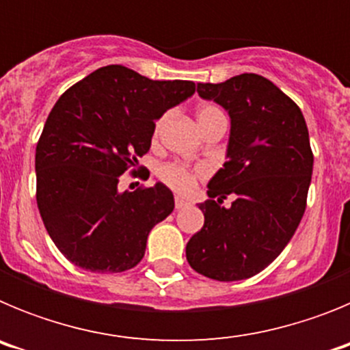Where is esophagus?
Wrapping results in <instances>:
<instances>
[{"label":"esophagus","instance_id":"34e87169","mask_svg":"<svg viewBox=\"0 0 350 350\" xmlns=\"http://www.w3.org/2000/svg\"><path fill=\"white\" fill-rule=\"evenodd\" d=\"M187 205H189V202H185L184 198L175 196V208L180 210V208H184V206H187Z\"/></svg>","mask_w":350,"mask_h":350}]
</instances>
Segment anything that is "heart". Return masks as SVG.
<instances>
[{
	"label": "heart",
	"instance_id": "heart-1",
	"mask_svg": "<svg viewBox=\"0 0 350 350\" xmlns=\"http://www.w3.org/2000/svg\"><path fill=\"white\" fill-rule=\"evenodd\" d=\"M221 110L217 107H213V105H203L198 110V122H202V120L208 119V117L215 116ZM159 124H157V128H159ZM205 173V166H189L185 165V163H168V165L159 168V178L166 185H170L172 189L178 191L182 194H187L194 189L198 178L203 177Z\"/></svg>",
	"mask_w": 350,
	"mask_h": 350
}]
</instances>
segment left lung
Returning <instances> with one entry per match:
<instances>
[{
  "label": "left lung",
  "instance_id": "1",
  "mask_svg": "<svg viewBox=\"0 0 350 350\" xmlns=\"http://www.w3.org/2000/svg\"><path fill=\"white\" fill-rule=\"evenodd\" d=\"M198 94L228 110L231 133L228 161L200 203L205 224L185 258L208 279H249L282 252L307 208L314 166L307 122L289 96L256 73L198 83ZM228 196L235 202L224 209Z\"/></svg>",
  "mask_w": 350,
  "mask_h": 350
}]
</instances>
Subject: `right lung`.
I'll return each instance as SVG.
<instances>
[{
    "instance_id": "right-lung-1",
    "label": "right lung",
    "mask_w": 350,
    "mask_h": 350,
    "mask_svg": "<svg viewBox=\"0 0 350 350\" xmlns=\"http://www.w3.org/2000/svg\"><path fill=\"white\" fill-rule=\"evenodd\" d=\"M191 80H150L110 64L55 101L36 145V203L61 254L83 270L120 273L142 261L147 237L173 212L172 191L119 193L122 173L137 177L156 120L194 94Z\"/></svg>"
}]
</instances>
